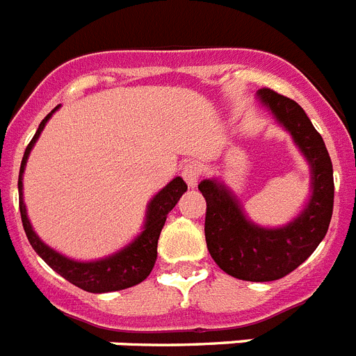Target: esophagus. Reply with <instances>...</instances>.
<instances>
[{"label": "esophagus", "instance_id": "esophagus-1", "mask_svg": "<svg viewBox=\"0 0 356 356\" xmlns=\"http://www.w3.org/2000/svg\"><path fill=\"white\" fill-rule=\"evenodd\" d=\"M201 163L197 162H187L184 165V169H181V176H184L185 184L188 185L191 188H194L197 185V181H200V176H201Z\"/></svg>", "mask_w": 356, "mask_h": 356}]
</instances>
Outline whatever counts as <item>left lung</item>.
<instances>
[{
    "mask_svg": "<svg viewBox=\"0 0 356 356\" xmlns=\"http://www.w3.org/2000/svg\"><path fill=\"white\" fill-rule=\"evenodd\" d=\"M257 99L291 134L307 160V205L287 225L267 228L251 221L237 196L219 178L203 180L197 188L207 200L205 238L213 262L234 278L273 282L300 267L325 238L333 212V168L325 140L294 99L271 89H260Z\"/></svg>",
    "mask_w": 356,
    "mask_h": 356,
    "instance_id": "1",
    "label": "left lung"
}]
</instances>
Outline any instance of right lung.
<instances>
[{"instance_id": "right-lung-1", "label": "right lung", "mask_w": 356, "mask_h": 356, "mask_svg": "<svg viewBox=\"0 0 356 356\" xmlns=\"http://www.w3.org/2000/svg\"><path fill=\"white\" fill-rule=\"evenodd\" d=\"M58 108H60V105L55 106L42 119L35 135H33V139L26 146L23 162H21V169H19V210H21V219H23V228L26 232L28 241H30L31 248L35 250V253L51 267L53 271L58 273L62 278H65L72 285H76V287L83 289V291L102 294V292L122 291V289L134 287V285L144 282L149 276L153 266H155L160 232H162L163 225H165L168 213L175 209L176 203L180 201L181 194L187 191V185H185V181L181 180L180 176H176L162 191H159L155 196L151 197V201L147 203L146 216H144L143 232L122 250L108 254L105 259L90 260V262L69 259L65 254L58 253L53 248H49L46 242L40 241L39 235L35 234V229H33L30 219H28L26 205H24L23 201V175L28 156H30V151L31 147L35 146L37 140H39L46 122L49 121V118Z\"/></svg>"}]
</instances>
